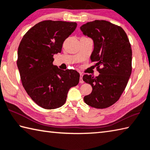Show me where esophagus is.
<instances>
[{
  "instance_id": "esophagus-1",
  "label": "esophagus",
  "mask_w": 150,
  "mask_h": 150,
  "mask_svg": "<svg viewBox=\"0 0 150 150\" xmlns=\"http://www.w3.org/2000/svg\"><path fill=\"white\" fill-rule=\"evenodd\" d=\"M80 83H83L84 81H83V74H80Z\"/></svg>"
}]
</instances>
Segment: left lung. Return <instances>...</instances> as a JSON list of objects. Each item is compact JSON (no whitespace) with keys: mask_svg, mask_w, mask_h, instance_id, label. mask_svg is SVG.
<instances>
[{"mask_svg":"<svg viewBox=\"0 0 150 150\" xmlns=\"http://www.w3.org/2000/svg\"><path fill=\"white\" fill-rule=\"evenodd\" d=\"M80 29L93 40L91 61L100 73L96 77L87 74L83 76V80L93 88L91 94L85 96L83 100L93 108H108L119 100L131 76V44L122 28L109 21L88 22Z\"/></svg>","mask_w":150,"mask_h":150,"instance_id":"left-lung-1","label":"left lung"}]
</instances>
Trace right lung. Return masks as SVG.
<instances>
[{"label": "right lung", "instance_id": "right-lung-1", "mask_svg": "<svg viewBox=\"0 0 150 150\" xmlns=\"http://www.w3.org/2000/svg\"><path fill=\"white\" fill-rule=\"evenodd\" d=\"M77 27L76 22L46 20L27 31L19 44L17 65L22 85L32 100L45 109L65 103L69 90L77 86L80 74L53 64V55Z\"/></svg>", "mask_w": 150, "mask_h": 150}]
</instances>
